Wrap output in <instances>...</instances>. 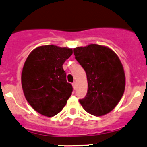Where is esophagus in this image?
I'll list each match as a JSON object with an SVG mask.
<instances>
[{"label": "esophagus", "instance_id": "esophagus-1", "mask_svg": "<svg viewBox=\"0 0 147 147\" xmlns=\"http://www.w3.org/2000/svg\"><path fill=\"white\" fill-rule=\"evenodd\" d=\"M72 86H73V87H74V89H76V82H74L72 84Z\"/></svg>", "mask_w": 147, "mask_h": 147}]
</instances>
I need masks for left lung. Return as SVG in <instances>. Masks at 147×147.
Segmentation results:
<instances>
[{"label": "left lung", "instance_id": "left-lung-1", "mask_svg": "<svg viewBox=\"0 0 147 147\" xmlns=\"http://www.w3.org/2000/svg\"><path fill=\"white\" fill-rule=\"evenodd\" d=\"M75 58L87 74V93L79 100L95 116L109 113L118 104L125 88V75L117 54L109 47L91 44L74 49Z\"/></svg>", "mask_w": 147, "mask_h": 147}]
</instances>
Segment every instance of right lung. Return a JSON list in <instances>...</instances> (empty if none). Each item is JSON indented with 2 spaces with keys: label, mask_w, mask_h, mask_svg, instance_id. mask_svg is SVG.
Wrapping results in <instances>:
<instances>
[{
  "label": "right lung",
  "mask_w": 147,
  "mask_h": 147,
  "mask_svg": "<svg viewBox=\"0 0 147 147\" xmlns=\"http://www.w3.org/2000/svg\"><path fill=\"white\" fill-rule=\"evenodd\" d=\"M73 49L53 44L36 47L29 54L21 75L22 87L27 101L35 111L53 117L62 111L72 94L63 68Z\"/></svg>",
  "instance_id": "right-lung-1"
}]
</instances>
